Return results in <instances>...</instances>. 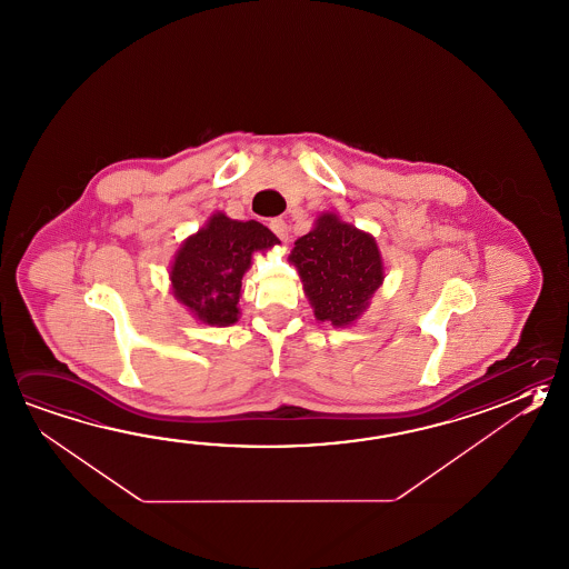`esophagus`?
<instances>
[{
	"label": "esophagus",
	"instance_id": "esophagus-1",
	"mask_svg": "<svg viewBox=\"0 0 569 569\" xmlns=\"http://www.w3.org/2000/svg\"><path fill=\"white\" fill-rule=\"evenodd\" d=\"M269 229L276 233V236L281 239V241H288V236H290V227H288V223L283 221V219H271L269 221Z\"/></svg>",
	"mask_w": 569,
	"mask_h": 569
}]
</instances>
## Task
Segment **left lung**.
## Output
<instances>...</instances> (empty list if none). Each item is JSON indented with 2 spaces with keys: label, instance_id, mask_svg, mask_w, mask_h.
<instances>
[{
  "label": "left lung",
  "instance_id": "left-lung-1",
  "mask_svg": "<svg viewBox=\"0 0 569 569\" xmlns=\"http://www.w3.org/2000/svg\"><path fill=\"white\" fill-rule=\"evenodd\" d=\"M303 291L320 322L336 328L355 323L385 281V266L375 237L322 213L308 236L291 249Z\"/></svg>",
  "mask_w": 569,
  "mask_h": 569
}]
</instances>
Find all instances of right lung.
Masks as SVG:
<instances>
[{"label": "right lung", "mask_w": 569, "mask_h": 569, "mask_svg": "<svg viewBox=\"0 0 569 569\" xmlns=\"http://www.w3.org/2000/svg\"><path fill=\"white\" fill-rule=\"evenodd\" d=\"M278 243V237L259 221H236L221 211L213 213L177 251L171 266L172 293L199 322L231 326L239 318L241 279L253 253H266Z\"/></svg>", "instance_id": "add662e5"}]
</instances>
